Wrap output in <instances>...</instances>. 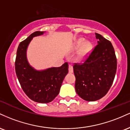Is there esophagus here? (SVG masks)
<instances>
[{
    "label": "esophagus",
    "mask_w": 130,
    "mask_h": 130,
    "mask_svg": "<svg viewBox=\"0 0 130 130\" xmlns=\"http://www.w3.org/2000/svg\"><path fill=\"white\" fill-rule=\"evenodd\" d=\"M68 71H69V73H73V66L71 65H69V67H68Z\"/></svg>",
    "instance_id": "obj_1"
}]
</instances>
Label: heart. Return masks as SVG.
<instances>
[{
	"label": "heart",
	"instance_id": "heart-1",
	"mask_svg": "<svg viewBox=\"0 0 130 130\" xmlns=\"http://www.w3.org/2000/svg\"><path fill=\"white\" fill-rule=\"evenodd\" d=\"M76 47L77 49L80 48L77 54V59L79 60H83L90 54L93 48V46L90 42L86 43L84 38H80L77 41Z\"/></svg>",
	"mask_w": 130,
	"mask_h": 130
}]
</instances>
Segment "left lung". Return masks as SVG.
<instances>
[{
    "instance_id": "8db88e82",
    "label": "left lung",
    "mask_w": 130,
    "mask_h": 130,
    "mask_svg": "<svg viewBox=\"0 0 130 130\" xmlns=\"http://www.w3.org/2000/svg\"><path fill=\"white\" fill-rule=\"evenodd\" d=\"M98 44L83 63L73 66L75 90L83 100L94 101L106 95L111 88L117 70V59L112 44L95 33Z\"/></svg>"
}]
</instances>
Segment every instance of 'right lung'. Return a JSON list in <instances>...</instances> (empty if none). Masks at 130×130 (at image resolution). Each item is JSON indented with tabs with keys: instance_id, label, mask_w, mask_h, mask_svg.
Instances as JSON below:
<instances>
[{
	"instance_id": "1",
	"label": "right lung",
	"mask_w": 130,
	"mask_h": 130,
	"mask_svg": "<svg viewBox=\"0 0 130 130\" xmlns=\"http://www.w3.org/2000/svg\"><path fill=\"white\" fill-rule=\"evenodd\" d=\"M44 32L37 31L19 43L16 53L15 71L22 90L32 100L40 103H47L58 95L62 82L68 72V64L60 67H51L37 70L28 62L27 50L35 37L43 35Z\"/></svg>"
}]
</instances>
